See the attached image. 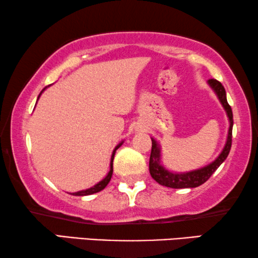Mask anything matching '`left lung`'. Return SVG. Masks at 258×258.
Instances as JSON below:
<instances>
[{"mask_svg": "<svg viewBox=\"0 0 258 258\" xmlns=\"http://www.w3.org/2000/svg\"><path fill=\"white\" fill-rule=\"evenodd\" d=\"M208 84L213 89V91L216 94L218 101L221 102L222 107L227 112L228 119H229V129H228V136L227 141L223 149L220 153V155L215 158L213 162L209 164L204 165L202 168L195 169V170H190L185 172H174L168 170L167 168L162 164V155H161V144L157 142L156 140L151 137V142H153V147H151V154L149 160V171L151 177H153L157 183L161 185L168 186V188L174 189H183V188H196L203 184L204 182L208 181L211 175L216 171V169L227 160L229 151L231 148V137H232V125H234V119H232V110L231 107L228 104L227 101V94H225L224 87L222 86L221 82L217 80H209Z\"/></svg>", "mask_w": 258, "mask_h": 258, "instance_id": "obj_1", "label": "left lung"}]
</instances>
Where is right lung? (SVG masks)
<instances>
[{
  "mask_svg": "<svg viewBox=\"0 0 258 258\" xmlns=\"http://www.w3.org/2000/svg\"><path fill=\"white\" fill-rule=\"evenodd\" d=\"M48 87H50V86H48ZM45 89H47V87H45L44 89L41 91L40 95H38L37 101H38V98H40V96L42 95V93H43V91H44ZM36 103H37V102H36ZM123 142H124V141H121V142H119V143L117 144V146L115 147V149L112 150L111 158H110V170H109V172L107 174V176H105V177H104L103 179H102V181H100L98 183H96V184H95L94 186H90V188L84 189V190H80V191H76V192H72V195H74V196H88V195H93V194H96V192H98V191H101V190H103V189L105 188V186L108 185V183L110 182V179H111L112 171H114V168H112V162H114L115 153H116V150H117L118 148L122 146Z\"/></svg>",
  "mask_w": 258,
  "mask_h": 258,
  "instance_id": "right-lung-1",
  "label": "right lung"
}]
</instances>
